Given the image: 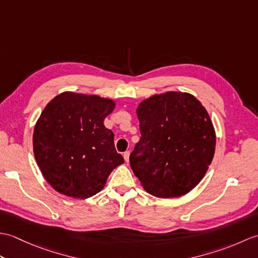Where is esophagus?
I'll return each mask as SVG.
<instances>
[{
  "label": "esophagus",
  "instance_id": "34e87169",
  "mask_svg": "<svg viewBox=\"0 0 258 258\" xmlns=\"http://www.w3.org/2000/svg\"><path fill=\"white\" fill-rule=\"evenodd\" d=\"M123 156H124L125 162H128V160H130V152L126 151V152L124 153V154H123Z\"/></svg>",
  "mask_w": 258,
  "mask_h": 258
}]
</instances>
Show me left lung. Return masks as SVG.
<instances>
[{
	"mask_svg": "<svg viewBox=\"0 0 258 258\" xmlns=\"http://www.w3.org/2000/svg\"><path fill=\"white\" fill-rule=\"evenodd\" d=\"M141 139L130 164L145 190L173 199L201 182L215 153V131L201 102L187 93L168 92L138 108Z\"/></svg>",
	"mask_w": 258,
	"mask_h": 258,
	"instance_id": "1",
	"label": "left lung"
}]
</instances>
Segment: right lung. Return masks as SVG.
Returning <instances> with one entry per match:
<instances>
[{"label": "right lung", "mask_w": 258, "mask_h": 258, "mask_svg": "<svg viewBox=\"0 0 258 258\" xmlns=\"http://www.w3.org/2000/svg\"><path fill=\"white\" fill-rule=\"evenodd\" d=\"M115 104L96 95L65 92L47 104L34 128L33 151L43 176L58 193L87 199L124 163L114 133L104 126Z\"/></svg>", "instance_id": "1"}]
</instances>
